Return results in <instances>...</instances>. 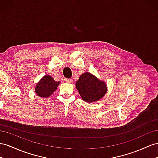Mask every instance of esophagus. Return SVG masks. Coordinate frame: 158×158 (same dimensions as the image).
Here are the masks:
<instances>
[{
    "mask_svg": "<svg viewBox=\"0 0 158 158\" xmlns=\"http://www.w3.org/2000/svg\"><path fill=\"white\" fill-rule=\"evenodd\" d=\"M65 81L66 83H71L72 82H73V79H65Z\"/></svg>",
    "mask_w": 158,
    "mask_h": 158,
    "instance_id": "obj_1",
    "label": "esophagus"
}]
</instances>
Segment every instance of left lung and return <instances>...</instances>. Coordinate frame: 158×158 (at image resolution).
<instances>
[{"label": "left lung", "mask_w": 158, "mask_h": 158, "mask_svg": "<svg viewBox=\"0 0 158 158\" xmlns=\"http://www.w3.org/2000/svg\"><path fill=\"white\" fill-rule=\"evenodd\" d=\"M75 85L81 97L87 102L98 101L106 93L105 83L89 72L81 75Z\"/></svg>", "instance_id": "left-lung-1"}]
</instances>
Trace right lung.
Here are the masks:
<instances>
[{"instance_id":"add662e5","label":"right lung","mask_w":158,"mask_h":158,"mask_svg":"<svg viewBox=\"0 0 158 158\" xmlns=\"http://www.w3.org/2000/svg\"><path fill=\"white\" fill-rule=\"evenodd\" d=\"M60 81H56L49 75H45L35 87V93L39 97H48L56 91Z\"/></svg>"}]
</instances>
